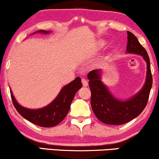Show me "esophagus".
Returning a JSON list of instances; mask_svg holds the SVG:
<instances>
[{
	"instance_id": "34e87169",
	"label": "esophagus",
	"mask_w": 159,
	"mask_h": 159,
	"mask_svg": "<svg viewBox=\"0 0 159 159\" xmlns=\"http://www.w3.org/2000/svg\"><path fill=\"white\" fill-rule=\"evenodd\" d=\"M81 81H82V84H83L84 87H87V86H88V82H87V81L85 79V78H82Z\"/></svg>"
}]
</instances>
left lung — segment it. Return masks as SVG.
I'll return each instance as SVG.
<instances>
[{
  "instance_id": "obj_1",
  "label": "left lung",
  "mask_w": 159,
  "mask_h": 159,
  "mask_svg": "<svg viewBox=\"0 0 159 159\" xmlns=\"http://www.w3.org/2000/svg\"><path fill=\"white\" fill-rule=\"evenodd\" d=\"M126 53L142 56L147 63V77L139 92L125 100L113 96L106 85L102 81V70L95 69L87 75L91 91V107L96 117L108 125H122L139 116L145 108L152 85L149 58L145 48L140 44L136 36L127 31Z\"/></svg>"
}]
</instances>
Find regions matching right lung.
I'll return each instance as SVG.
<instances>
[{
    "instance_id": "1",
    "label": "right lung",
    "mask_w": 159,
    "mask_h": 159,
    "mask_svg": "<svg viewBox=\"0 0 159 159\" xmlns=\"http://www.w3.org/2000/svg\"><path fill=\"white\" fill-rule=\"evenodd\" d=\"M36 32L50 33L47 30H38ZM81 87V79L77 77L74 81L64 86L57 96L49 105L39 109H30L21 106L16 101L12 91L10 93L14 106L25 119L41 127L47 128L55 126L64 119L68 114L75 95Z\"/></svg>"
}]
</instances>
